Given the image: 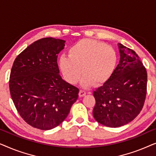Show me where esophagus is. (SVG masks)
Listing matches in <instances>:
<instances>
[{"instance_id": "esophagus-1", "label": "esophagus", "mask_w": 156, "mask_h": 156, "mask_svg": "<svg viewBox=\"0 0 156 156\" xmlns=\"http://www.w3.org/2000/svg\"><path fill=\"white\" fill-rule=\"evenodd\" d=\"M86 95V91L84 90H82V89H81L80 90V92H79V96H80V97H84V96Z\"/></svg>"}]
</instances>
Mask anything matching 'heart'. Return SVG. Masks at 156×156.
<instances>
[{"instance_id": "heart-1", "label": "heart", "mask_w": 156, "mask_h": 156, "mask_svg": "<svg viewBox=\"0 0 156 156\" xmlns=\"http://www.w3.org/2000/svg\"><path fill=\"white\" fill-rule=\"evenodd\" d=\"M68 56L62 55L59 60L65 80L69 84H76L83 74L82 84L85 87L107 82L118 63V55L114 48L91 39L76 42L69 49Z\"/></svg>"}]
</instances>
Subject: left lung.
Listing matches in <instances>:
<instances>
[{
	"mask_svg": "<svg viewBox=\"0 0 156 156\" xmlns=\"http://www.w3.org/2000/svg\"><path fill=\"white\" fill-rule=\"evenodd\" d=\"M121 59L114 74L94 91L93 116L105 126L133 121L142 110L147 93V72L135 51L119 44Z\"/></svg>",
	"mask_w": 156,
	"mask_h": 156,
	"instance_id": "left-lung-1",
	"label": "left lung"
}]
</instances>
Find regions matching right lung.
<instances>
[{
    "label": "right lung",
    "instance_id": "add662e5",
    "mask_svg": "<svg viewBox=\"0 0 156 156\" xmlns=\"http://www.w3.org/2000/svg\"><path fill=\"white\" fill-rule=\"evenodd\" d=\"M65 40L45 37L34 42L15 59L10 72V96L27 124L40 130L59 126L78 99L79 89L59 74L57 55Z\"/></svg>",
    "mask_w": 156,
    "mask_h": 156
}]
</instances>
